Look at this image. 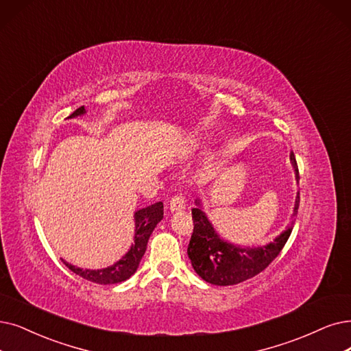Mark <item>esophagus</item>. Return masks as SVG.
<instances>
[{"instance_id":"1","label":"esophagus","mask_w":351,"mask_h":351,"mask_svg":"<svg viewBox=\"0 0 351 351\" xmlns=\"http://www.w3.org/2000/svg\"><path fill=\"white\" fill-rule=\"evenodd\" d=\"M183 208H186V197L180 193L170 200V210L174 213V212H180V210Z\"/></svg>"}]
</instances>
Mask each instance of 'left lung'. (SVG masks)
Listing matches in <instances>:
<instances>
[{
  "label": "left lung",
  "mask_w": 351,
  "mask_h": 351,
  "mask_svg": "<svg viewBox=\"0 0 351 351\" xmlns=\"http://www.w3.org/2000/svg\"><path fill=\"white\" fill-rule=\"evenodd\" d=\"M289 158L295 168V177L298 181L300 174L295 156L291 152ZM298 207L300 193L297 194L295 206H293L292 221L271 243L262 246H239L221 239L202 210L200 199H197L195 207L191 210L194 229L187 247L194 271L206 282L220 287L241 284L261 274L285 246L292 232L295 216L298 215Z\"/></svg>",
  "instance_id": "obj_1"
}]
</instances>
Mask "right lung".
<instances>
[{
	"label": "right lung",
	"instance_id": "right-lung-1",
	"mask_svg": "<svg viewBox=\"0 0 351 351\" xmlns=\"http://www.w3.org/2000/svg\"><path fill=\"white\" fill-rule=\"evenodd\" d=\"M85 112H86L85 106H80L69 118L80 117L85 114ZM162 217H164L162 202L154 203L141 210H136L134 215V219H135L134 243L131 245L127 254H125L114 265L108 266V268L82 269V268H77V266H73L72 263L66 262L64 259H62V262L67 266L70 271L82 276L83 279H86V281H90L95 284L112 285V284H119V282L127 281L128 278H131L136 272L138 265H139V262H141L145 250H147V243H148L149 236H151L152 230L156 229L157 224L162 220Z\"/></svg>",
	"mask_w": 351,
	"mask_h": 351
}]
</instances>
